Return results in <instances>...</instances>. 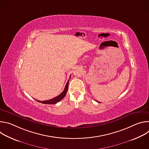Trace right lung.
Returning a JSON list of instances; mask_svg holds the SVG:
<instances>
[{
  "label": "right lung",
  "mask_w": 149,
  "mask_h": 149,
  "mask_svg": "<svg viewBox=\"0 0 149 149\" xmlns=\"http://www.w3.org/2000/svg\"><path fill=\"white\" fill-rule=\"evenodd\" d=\"M70 77H71V76H70ZM68 83H69V80L68 81L67 83L66 84V86H65L64 90H63L62 92V93L60 94L57 97H56L52 99H51L49 100H46V101H40L39 100H36V101L39 102H41L42 104H54L57 103L58 102H59L61 100H62L63 98H64V97L65 96V95L67 93V90H68Z\"/></svg>",
  "instance_id": "1"
}]
</instances>
